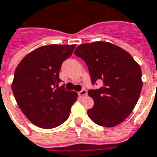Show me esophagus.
<instances>
[{"label": "esophagus", "mask_w": 157, "mask_h": 157, "mask_svg": "<svg viewBox=\"0 0 157 157\" xmlns=\"http://www.w3.org/2000/svg\"><path fill=\"white\" fill-rule=\"evenodd\" d=\"M87 95H88V92H87L86 89H82L81 91L78 92V96H79L80 98H84V97H86Z\"/></svg>", "instance_id": "34e87169"}]
</instances>
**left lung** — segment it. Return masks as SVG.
Masks as SVG:
<instances>
[{"mask_svg":"<svg viewBox=\"0 0 157 157\" xmlns=\"http://www.w3.org/2000/svg\"><path fill=\"white\" fill-rule=\"evenodd\" d=\"M74 53L86 62L92 84L103 81L101 88L88 90L94 100L93 108L88 110L89 118L105 128L122 123L141 93L142 71L138 63L128 51L107 41L80 44Z\"/></svg>","mask_w":157,"mask_h":157,"instance_id":"left-lung-1","label":"left lung"}]
</instances>
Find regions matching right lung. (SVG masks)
Returning <instances> with one entry per match:
<instances>
[{"instance_id":"obj_1","label":"right lung","mask_w":157,"mask_h":157,"mask_svg":"<svg viewBox=\"0 0 157 157\" xmlns=\"http://www.w3.org/2000/svg\"><path fill=\"white\" fill-rule=\"evenodd\" d=\"M76 45L51 44L27 54L14 72L11 89L22 113L39 128L50 129L64 123L78 98L72 90L59 88L62 62Z\"/></svg>"}]
</instances>
